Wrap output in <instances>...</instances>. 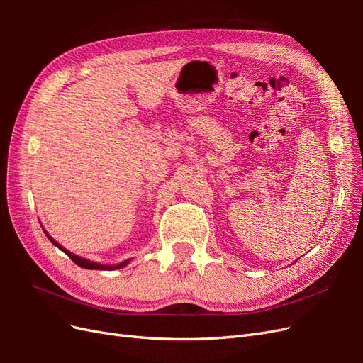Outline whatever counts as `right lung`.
I'll return each mask as SVG.
<instances>
[{"label": "right lung", "instance_id": "obj_1", "mask_svg": "<svg viewBox=\"0 0 363 363\" xmlns=\"http://www.w3.org/2000/svg\"><path fill=\"white\" fill-rule=\"evenodd\" d=\"M43 232H45V230H43ZM45 235L48 236V239L51 240V242L56 245L59 250H62L65 255H68V257L75 263V265H79V267H82V268H86V269H103V271H113V269H119V268H124L125 265H128L130 263V259H127V260H124V262H121L119 265H101V263H96V262H91V260H87V259H83V257H80V256H75V255H72V252H69L67 248H63L59 242H56V240H54L47 232H45Z\"/></svg>", "mask_w": 363, "mask_h": 363}]
</instances>
